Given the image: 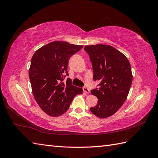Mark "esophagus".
<instances>
[{
    "mask_svg": "<svg viewBox=\"0 0 158 158\" xmlns=\"http://www.w3.org/2000/svg\"><path fill=\"white\" fill-rule=\"evenodd\" d=\"M83 91L84 92L85 94H89V89L87 87H84L83 88Z\"/></svg>",
    "mask_w": 158,
    "mask_h": 158,
    "instance_id": "34e87169",
    "label": "esophagus"
}]
</instances>
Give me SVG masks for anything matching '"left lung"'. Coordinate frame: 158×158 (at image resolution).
<instances>
[{
    "label": "left lung",
    "instance_id": "obj_1",
    "mask_svg": "<svg viewBox=\"0 0 158 158\" xmlns=\"http://www.w3.org/2000/svg\"><path fill=\"white\" fill-rule=\"evenodd\" d=\"M92 64L94 81H99L98 88L91 93L98 99L90 111L99 118L115 113L126 101L130 90L132 75L127 57L113 47L107 45L85 46Z\"/></svg>",
    "mask_w": 158,
    "mask_h": 158
}]
</instances>
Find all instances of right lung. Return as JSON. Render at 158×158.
Returning <instances> with one entry per match:
<instances>
[{
    "label": "right lung",
    "mask_w": 158,
    "mask_h": 158,
    "mask_svg": "<svg viewBox=\"0 0 158 158\" xmlns=\"http://www.w3.org/2000/svg\"><path fill=\"white\" fill-rule=\"evenodd\" d=\"M65 41H53L41 47L33 54L29 70L32 92L41 109L52 117L60 116L69 109L75 95L82 89L72 84L68 62L82 49Z\"/></svg>",
    "instance_id": "obj_1"
}]
</instances>
